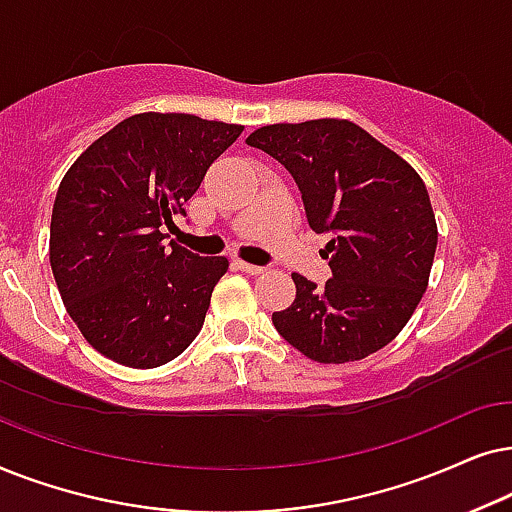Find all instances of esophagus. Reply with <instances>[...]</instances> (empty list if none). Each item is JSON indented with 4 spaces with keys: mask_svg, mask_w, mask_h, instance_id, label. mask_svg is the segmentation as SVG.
I'll use <instances>...</instances> for the list:
<instances>
[{
    "mask_svg": "<svg viewBox=\"0 0 512 512\" xmlns=\"http://www.w3.org/2000/svg\"><path fill=\"white\" fill-rule=\"evenodd\" d=\"M234 264L241 271H245V274L250 276H257V274H264V267H257V264H250V262H243V260H234Z\"/></svg>",
    "mask_w": 512,
    "mask_h": 512,
    "instance_id": "34e87169",
    "label": "esophagus"
}]
</instances>
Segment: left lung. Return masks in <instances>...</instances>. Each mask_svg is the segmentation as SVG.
<instances>
[{"label": "left lung", "instance_id": "left-lung-1", "mask_svg": "<svg viewBox=\"0 0 512 512\" xmlns=\"http://www.w3.org/2000/svg\"><path fill=\"white\" fill-rule=\"evenodd\" d=\"M250 147L283 163L316 234H332L325 288L292 274L297 295L274 327L325 365L384 349L412 318L431 276L438 224L417 170L346 119L262 126Z\"/></svg>", "mask_w": 512, "mask_h": 512}]
</instances>
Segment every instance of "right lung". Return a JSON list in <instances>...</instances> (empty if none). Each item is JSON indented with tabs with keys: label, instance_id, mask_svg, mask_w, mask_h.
<instances>
[{
	"label": "right lung",
	"instance_id": "1",
	"mask_svg": "<svg viewBox=\"0 0 512 512\" xmlns=\"http://www.w3.org/2000/svg\"><path fill=\"white\" fill-rule=\"evenodd\" d=\"M241 133L194 114H133L65 173L51 215V269L74 325L105 358L152 370L201 332L229 260L166 243L163 231Z\"/></svg>",
	"mask_w": 512,
	"mask_h": 512
}]
</instances>
